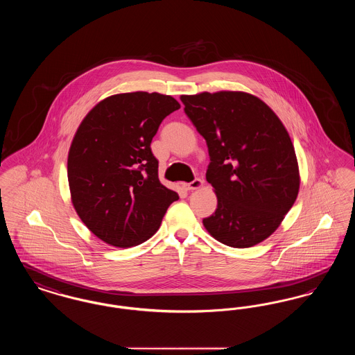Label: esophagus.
<instances>
[{"label":"esophagus","instance_id":"34e87169","mask_svg":"<svg viewBox=\"0 0 355 355\" xmlns=\"http://www.w3.org/2000/svg\"><path fill=\"white\" fill-rule=\"evenodd\" d=\"M202 185V180H200V178H196V180H193L191 182L186 184L185 189L186 190H197V189H200V187H201Z\"/></svg>","mask_w":355,"mask_h":355}]
</instances>
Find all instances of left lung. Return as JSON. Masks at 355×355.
Here are the masks:
<instances>
[{
  "label": "left lung",
  "instance_id": "obj_1",
  "mask_svg": "<svg viewBox=\"0 0 355 355\" xmlns=\"http://www.w3.org/2000/svg\"><path fill=\"white\" fill-rule=\"evenodd\" d=\"M186 116L206 141V180L218 205L203 218L209 234L232 248L270 236L295 202L300 170L284 123L258 97L243 92L181 96Z\"/></svg>",
  "mask_w": 355,
  "mask_h": 355
}]
</instances>
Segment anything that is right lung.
<instances>
[{
	"instance_id": "right-lung-1",
	"label": "right lung",
	"mask_w": 355,
	"mask_h": 355,
	"mask_svg": "<svg viewBox=\"0 0 355 355\" xmlns=\"http://www.w3.org/2000/svg\"><path fill=\"white\" fill-rule=\"evenodd\" d=\"M181 105L171 96L122 93L98 102L71 141V202L86 227L116 248H132L158 230L178 194L162 185L150 144Z\"/></svg>"
}]
</instances>
